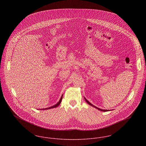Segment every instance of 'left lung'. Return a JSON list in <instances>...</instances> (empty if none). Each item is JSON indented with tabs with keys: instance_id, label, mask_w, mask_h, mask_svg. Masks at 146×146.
Here are the masks:
<instances>
[{
	"instance_id": "1",
	"label": "left lung",
	"mask_w": 146,
	"mask_h": 146,
	"mask_svg": "<svg viewBox=\"0 0 146 146\" xmlns=\"http://www.w3.org/2000/svg\"><path fill=\"white\" fill-rule=\"evenodd\" d=\"M85 101H86V102L88 104H89V105H91V106H92V107H95V108H97V110H100V111H108L109 110H102V109H100V108H98V107H96V106H94V105H92V104H91L90 102H89L86 98H85Z\"/></svg>"
}]
</instances>
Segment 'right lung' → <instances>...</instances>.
Listing matches in <instances>:
<instances>
[{
	"label": "right lung",
	"mask_w": 146,
	"mask_h": 146,
	"mask_svg": "<svg viewBox=\"0 0 146 146\" xmlns=\"http://www.w3.org/2000/svg\"><path fill=\"white\" fill-rule=\"evenodd\" d=\"M63 97V95H62V96L61 97V98H60V100H59V101L56 104H55L54 106H51V107H50L49 108H43V109H40L41 110H49V109H51V108H56V107H58L60 104H61V101H62V99Z\"/></svg>",
	"instance_id": "obj_1"
}]
</instances>
